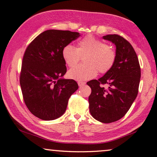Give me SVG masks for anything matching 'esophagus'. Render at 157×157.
I'll return each instance as SVG.
<instances>
[{"label": "esophagus", "instance_id": "obj_1", "mask_svg": "<svg viewBox=\"0 0 157 157\" xmlns=\"http://www.w3.org/2000/svg\"><path fill=\"white\" fill-rule=\"evenodd\" d=\"M78 86H84V85L86 84V83H85L84 82H82V81H79V82H78Z\"/></svg>", "mask_w": 157, "mask_h": 157}]
</instances>
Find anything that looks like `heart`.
I'll list each match as a JSON object with an SVG mask.
<instances>
[{
    "label": "heart",
    "mask_w": 157,
    "mask_h": 157,
    "mask_svg": "<svg viewBox=\"0 0 157 157\" xmlns=\"http://www.w3.org/2000/svg\"><path fill=\"white\" fill-rule=\"evenodd\" d=\"M62 56L68 67H73L84 57V64L73 68L68 72L71 79L77 81L90 79L100 73H106L115 63L117 53L113 48L92 35L79 40L76 48L67 44L62 50Z\"/></svg>",
    "instance_id": "heart-1"
}]
</instances>
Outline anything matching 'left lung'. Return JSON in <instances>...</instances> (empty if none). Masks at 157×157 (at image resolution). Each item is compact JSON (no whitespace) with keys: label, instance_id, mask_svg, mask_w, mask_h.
I'll return each instance as SVG.
<instances>
[{"label":"left lung","instance_id":"1","mask_svg":"<svg viewBox=\"0 0 157 157\" xmlns=\"http://www.w3.org/2000/svg\"><path fill=\"white\" fill-rule=\"evenodd\" d=\"M103 38L116 45L115 63L102 78L87 84L91 88L88 98L91 115L108 124L121 119L132 106L139 92L141 68L135 49L126 39L117 34Z\"/></svg>","mask_w":157,"mask_h":157}]
</instances>
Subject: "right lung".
Masks as SVG:
<instances>
[{
	"mask_svg": "<svg viewBox=\"0 0 157 157\" xmlns=\"http://www.w3.org/2000/svg\"><path fill=\"white\" fill-rule=\"evenodd\" d=\"M79 36L70 31L47 30L25 51L20 84L27 108L39 119L49 121L61 117L70 97L78 90L74 79L62 78L67 72L62 50Z\"/></svg>",
	"mask_w": 157,
	"mask_h": 157,
	"instance_id": "right-lung-1",
	"label": "right lung"
}]
</instances>
